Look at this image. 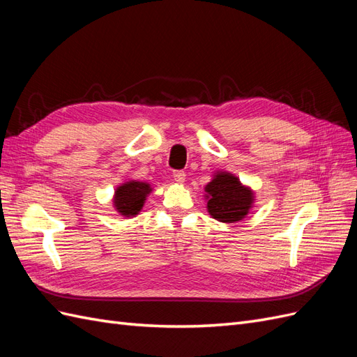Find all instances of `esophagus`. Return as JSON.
<instances>
[{
  "instance_id": "obj_1",
  "label": "esophagus",
  "mask_w": 357,
  "mask_h": 357,
  "mask_svg": "<svg viewBox=\"0 0 357 357\" xmlns=\"http://www.w3.org/2000/svg\"><path fill=\"white\" fill-rule=\"evenodd\" d=\"M172 177H174V180L177 183H183L186 178V174H185V171H174L172 172Z\"/></svg>"
}]
</instances>
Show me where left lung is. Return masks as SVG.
I'll return each mask as SVG.
<instances>
[{"label": "left lung", "mask_w": 357, "mask_h": 357, "mask_svg": "<svg viewBox=\"0 0 357 357\" xmlns=\"http://www.w3.org/2000/svg\"><path fill=\"white\" fill-rule=\"evenodd\" d=\"M207 210L213 219L223 223L243 220L255 202V193L231 172L218 171L205 186Z\"/></svg>", "instance_id": "1"}]
</instances>
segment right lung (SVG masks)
I'll list each match as a JSON object with an SVG mask.
<instances>
[{
    "label": "right lung",
    "mask_w": 357,
    "mask_h": 357,
    "mask_svg": "<svg viewBox=\"0 0 357 357\" xmlns=\"http://www.w3.org/2000/svg\"><path fill=\"white\" fill-rule=\"evenodd\" d=\"M150 192L152 188L146 181L129 180L123 183L114 192L113 205L116 211L121 213L123 218H134L142 211Z\"/></svg>",
    "instance_id": "add662e5"
}]
</instances>
